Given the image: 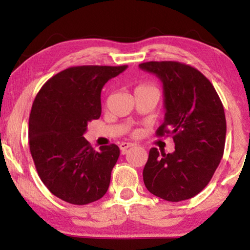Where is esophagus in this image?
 Returning a JSON list of instances; mask_svg holds the SVG:
<instances>
[{"label": "esophagus", "mask_w": 250, "mask_h": 250, "mask_svg": "<svg viewBox=\"0 0 250 250\" xmlns=\"http://www.w3.org/2000/svg\"><path fill=\"white\" fill-rule=\"evenodd\" d=\"M134 145H133V143H129V142H122L121 145H119V148H121V151H122V153L123 155H124V153L127 151V149L128 148H131V146H133Z\"/></svg>", "instance_id": "34e87169"}]
</instances>
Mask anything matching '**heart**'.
Masks as SVG:
<instances>
[{"mask_svg":"<svg viewBox=\"0 0 250 250\" xmlns=\"http://www.w3.org/2000/svg\"><path fill=\"white\" fill-rule=\"evenodd\" d=\"M146 87H152V86H149V85H140L136 88H146Z\"/></svg>","mask_w":250,"mask_h":250,"instance_id":"b5f03b06","label":"heart"}]
</instances>
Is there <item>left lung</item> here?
Here are the masks:
<instances>
[{
  "instance_id": "left-lung-1",
  "label": "left lung",
  "mask_w": 250,
  "mask_h": 250,
  "mask_svg": "<svg viewBox=\"0 0 250 250\" xmlns=\"http://www.w3.org/2000/svg\"><path fill=\"white\" fill-rule=\"evenodd\" d=\"M163 83L165 118L157 135L172 134L175 150L151 148L143 168L149 192L167 201L190 199L209 183L223 157L227 121L213 84L196 68L177 61L140 63Z\"/></svg>"
}]
</instances>
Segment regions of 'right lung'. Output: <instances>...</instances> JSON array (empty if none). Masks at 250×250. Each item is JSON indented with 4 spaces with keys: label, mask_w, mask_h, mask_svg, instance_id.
<instances>
[{
    "label": "right lung",
    "mask_w": 250,
    "mask_h": 250,
    "mask_svg": "<svg viewBox=\"0 0 250 250\" xmlns=\"http://www.w3.org/2000/svg\"><path fill=\"white\" fill-rule=\"evenodd\" d=\"M127 66L70 67L43 85L29 115V149L42 182L73 205L97 201L107 192L119 148L97 151L84 138L101 115V90Z\"/></svg>",
    "instance_id": "add662e5"
}]
</instances>
